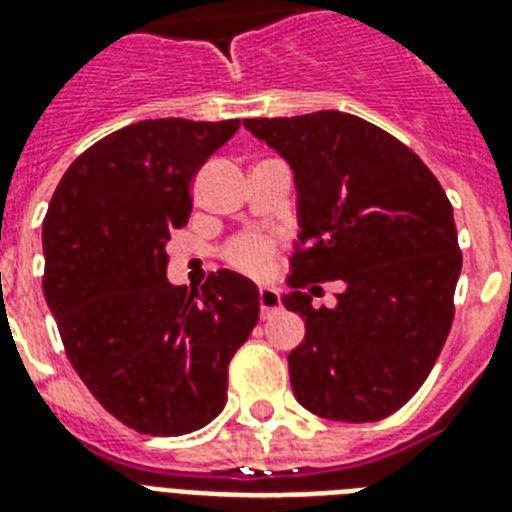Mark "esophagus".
Wrapping results in <instances>:
<instances>
[{"mask_svg":"<svg viewBox=\"0 0 512 512\" xmlns=\"http://www.w3.org/2000/svg\"><path fill=\"white\" fill-rule=\"evenodd\" d=\"M259 307H261V318H269L271 312H277L282 307V297H279L277 289L261 287L259 289Z\"/></svg>","mask_w":512,"mask_h":512,"instance_id":"34e87169","label":"esophagus"}]
</instances>
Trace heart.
<instances>
[{
    "label": "heart",
    "instance_id": "obj_1",
    "mask_svg": "<svg viewBox=\"0 0 512 512\" xmlns=\"http://www.w3.org/2000/svg\"><path fill=\"white\" fill-rule=\"evenodd\" d=\"M271 256H274V243L264 235H243L238 241L230 243L228 248V261L235 269L253 274V277H261L266 274L271 264Z\"/></svg>",
    "mask_w": 512,
    "mask_h": 512
}]
</instances>
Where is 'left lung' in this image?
<instances>
[{"instance_id":"obj_1","label":"left lung","mask_w":512,"mask_h":512,"mask_svg":"<svg viewBox=\"0 0 512 512\" xmlns=\"http://www.w3.org/2000/svg\"><path fill=\"white\" fill-rule=\"evenodd\" d=\"M243 125L295 174L300 235L282 305L305 320V341L287 356L292 392L320 418H387L431 374L454 320L449 197L405 143L348 112ZM333 278L337 307L312 308L301 289Z\"/></svg>"}]
</instances>
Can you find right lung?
<instances>
[{"label":"right lung","instance_id":"right-lung-1","mask_svg":"<svg viewBox=\"0 0 512 512\" xmlns=\"http://www.w3.org/2000/svg\"><path fill=\"white\" fill-rule=\"evenodd\" d=\"M241 120L133 122L81 153L43 220V295L71 366L107 413L182 436L223 413L228 364L259 320V287L220 269L202 292L166 279L189 184Z\"/></svg>","mask_w":512,"mask_h":512}]
</instances>
